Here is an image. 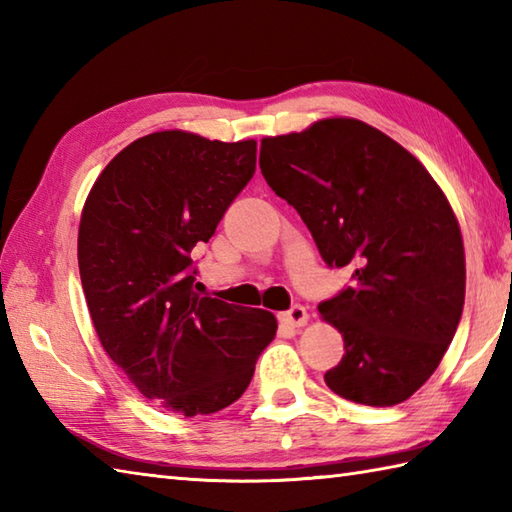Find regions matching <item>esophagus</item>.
<instances>
[{
    "instance_id": "1",
    "label": "esophagus",
    "mask_w": 512,
    "mask_h": 512,
    "mask_svg": "<svg viewBox=\"0 0 512 512\" xmlns=\"http://www.w3.org/2000/svg\"><path fill=\"white\" fill-rule=\"evenodd\" d=\"M279 321L288 325V328H303L308 323V312L303 306H292L290 310L279 314Z\"/></svg>"
}]
</instances>
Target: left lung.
<instances>
[{
  "mask_svg": "<svg viewBox=\"0 0 512 512\" xmlns=\"http://www.w3.org/2000/svg\"><path fill=\"white\" fill-rule=\"evenodd\" d=\"M259 167L323 262L354 268V284L319 306L345 345L325 385L369 407L405 402L436 372L462 317L464 242L447 195L394 138L347 116L266 136Z\"/></svg>",
  "mask_w": 512,
  "mask_h": 512,
  "instance_id": "left-lung-1",
  "label": "left lung"
}]
</instances>
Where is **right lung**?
Masks as SVG:
<instances>
[{
    "label": "right lung",
    "instance_id": "1",
    "mask_svg": "<svg viewBox=\"0 0 512 512\" xmlns=\"http://www.w3.org/2000/svg\"><path fill=\"white\" fill-rule=\"evenodd\" d=\"M255 160L257 140L165 129L118 151L83 204L79 273L103 350L184 418L233 405L277 332L273 312L193 290L191 250L213 237Z\"/></svg>",
    "mask_w": 512,
    "mask_h": 512
}]
</instances>
